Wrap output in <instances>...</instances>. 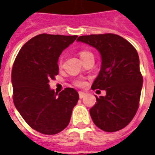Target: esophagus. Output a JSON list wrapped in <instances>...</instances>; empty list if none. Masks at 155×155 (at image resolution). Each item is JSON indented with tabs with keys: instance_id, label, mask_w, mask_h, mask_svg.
<instances>
[{
	"instance_id": "34e87169",
	"label": "esophagus",
	"mask_w": 155,
	"mask_h": 155,
	"mask_svg": "<svg viewBox=\"0 0 155 155\" xmlns=\"http://www.w3.org/2000/svg\"><path fill=\"white\" fill-rule=\"evenodd\" d=\"M79 95H80V99H82V98H84V97L86 96V93H85V92H79Z\"/></svg>"
}]
</instances>
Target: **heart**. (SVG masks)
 <instances>
[{"label":"heart","mask_w":155,"mask_h":155,"mask_svg":"<svg viewBox=\"0 0 155 155\" xmlns=\"http://www.w3.org/2000/svg\"><path fill=\"white\" fill-rule=\"evenodd\" d=\"M79 55H80V58H81V60H84L86 58H93V54H92V52H90L89 51H87V50H82V51H80L79 52ZM62 59H59L58 61V66H59V68L62 67ZM85 81L82 80H78L76 81H75V84L78 87H83V86H84L85 85Z\"/></svg>","instance_id":"1"}]
</instances>
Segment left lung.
Segmentation results:
<instances>
[{
	"label": "left lung",
	"instance_id": "1",
	"mask_svg": "<svg viewBox=\"0 0 155 155\" xmlns=\"http://www.w3.org/2000/svg\"><path fill=\"white\" fill-rule=\"evenodd\" d=\"M78 42L95 47L101 55V68L92 90H105L97 97L90 115L97 127L116 132L130 124L139 107L143 78L138 54L131 43L114 34L80 36Z\"/></svg>",
	"mask_w": 155,
	"mask_h": 155
}]
</instances>
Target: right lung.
Masks as SVG:
<instances>
[{
	"label": "right lung",
	"instance_id": "obj_1",
	"mask_svg": "<svg viewBox=\"0 0 155 155\" xmlns=\"http://www.w3.org/2000/svg\"><path fill=\"white\" fill-rule=\"evenodd\" d=\"M77 35L41 34L18 52L12 69L14 105L25 121L38 132L53 135L70 122L79 94L71 87L58 93L49 82L58 74V57Z\"/></svg>",
	"mask_w": 155,
	"mask_h": 155
}]
</instances>
